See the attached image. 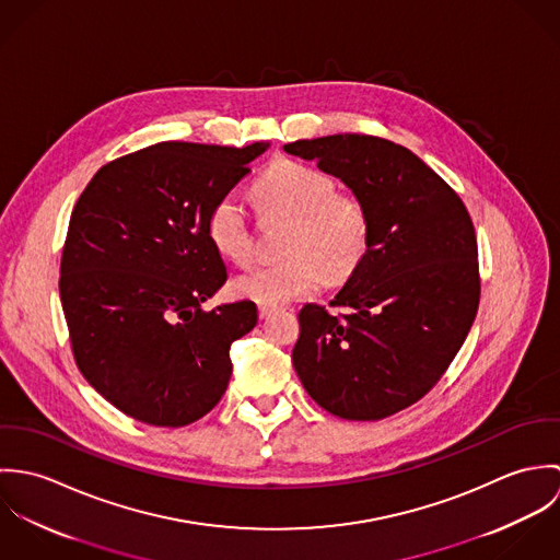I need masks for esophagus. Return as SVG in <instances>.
Returning a JSON list of instances; mask_svg holds the SVG:
<instances>
[{"mask_svg":"<svg viewBox=\"0 0 560 560\" xmlns=\"http://www.w3.org/2000/svg\"><path fill=\"white\" fill-rule=\"evenodd\" d=\"M273 313H278V308H276V306H265V304H260V306H258V315H260V319H267V317H271Z\"/></svg>","mask_w":560,"mask_h":560,"instance_id":"obj_1","label":"esophagus"}]
</instances>
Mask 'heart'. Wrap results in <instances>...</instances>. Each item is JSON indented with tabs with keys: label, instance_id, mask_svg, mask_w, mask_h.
<instances>
[{
	"label": "heart",
	"instance_id": "obj_1",
	"mask_svg": "<svg viewBox=\"0 0 560 560\" xmlns=\"http://www.w3.org/2000/svg\"><path fill=\"white\" fill-rule=\"evenodd\" d=\"M269 213L291 220L282 241V258L241 276V298L276 306L313 293L329 282L351 278L364 262L373 220L353 194H338L334 178L300 161L273 163L254 187ZM207 237L229 260L247 267L254 260V237L247 211L237 196H222L207 215Z\"/></svg>",
	"mask_w": 560,
	"mask_h": 560
}]
</instances>
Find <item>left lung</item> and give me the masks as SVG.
Segmentation results:
<instances>
[{
  "label": "left lung",
  "instance_id": "8db88e82",
  "mask_svg": "<svg viewBox=\"0 0 560 560\" xmlns=\"http://www.w3.org/2000/svg\"><path fill=\"white\" fill-rule=\"evenodd\" d=\"M317 161L373 220L371 249L329 306L300 311L293 366L306 393L345 420H382L446 373L479 311L470 213L424 161L390 140L338 133L284 144Z\"/></svg>",
  "mask_w": 560,
  "mask_h": 560
}]
</instances>
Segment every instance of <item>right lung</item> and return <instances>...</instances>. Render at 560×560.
<instances>
[{
  "label": "right lung",
  "mask_w": 560,
  "mask_h": 560,
  "mask_svg": "<svg viewBox=\"0 0 560 560\" xmlns=\"http://www.w3.org/2000/svg\"><path fill=\"white\" fill-rule=\"evenodd\" d=\"M267 142H160L103 165L73 209L60 300L85 382L122 413L185 427L226 393L254 302L205 311L226 282L207 215Z\"/></svg>",
  "instance_id": "1"
}]
</instances>
